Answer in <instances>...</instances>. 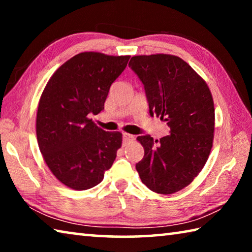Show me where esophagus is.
<instances>
[{
  "instance_id": "34e87169",
  "label": "esophagus",
  "mask_w": 252,
  "mask_h": 252,
  "mask_svg": "<svg viewBox=\"0 0 252 252\" xmlns=\"http://www.w3.org/2000/svg\"><path fill=\"white\" fill-rule=\"evenodd\" d=\"M132 140H134V136L133 135L129 134V133H123V142H125V144L132 141Z\"/></svg>"
}]
</instances>
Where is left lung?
I'll use <instances>...</instances> for the list:
<instances>
[{
  "mask_svg": "<svg viewBox=\"0 0 252 252\" xmlns=\"http://www.w3.org/2000/svg\"><path fill=\"white\" fill-rule=\"evenodd\" d=\"M129 66L144 85L150 116L170 126V134L160 141L148 134L136 138L144 157L135 169L153 192H178L193 181L210 155L215 132L210 89L176 55H135Z\"/></svg>",
  "mask_w": 252,
  "mask_h": 252,
  "instance_id": "8db88e82",
  "label": "left lung"
}]
</instances>
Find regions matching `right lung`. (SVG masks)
Returning a JSON list of instances; mask_svg holds the SVG:
<instances>
[{
  "instance_id": "right-lung-1",
  "label": "right lung",
  "mask_w": 252,
  "mask_h": 252,
  "mask_svg": "<svg viewBox=\"0 0 252 252\" xmlns=\"http://www.w3.org/2000/svg\"><path fill=\"white\" fill-rule=\"evenodd\" d=\"M130 55L82 52L67 60L46 83L36 113V138L51 172L63 185L87 190L112 167L121 132L102 130L90 119L104 109L111 84Z\"/></svg>"
}]
</instances>
